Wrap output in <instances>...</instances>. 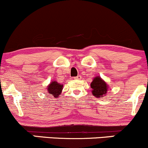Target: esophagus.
Masks as SVG:
<instances>
[{
    "label": "esophagus",
    "mask_w": 148,
    "mask_h": 148,
    "mask_svg": "<svg viewBox=\"0 0 148 148\" xmlns=\"http://www.w3.org/2000/svg\"><path fill=\"white\" fill-rule=\"evenodd\" d=\"M74 79L75 80H80L81 79V75H78L77 76H76V77H74Z\"/></svg>",
    "instance_id": "esophagus-1"
}]
</instances>
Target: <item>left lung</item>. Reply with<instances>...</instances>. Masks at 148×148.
<instances>
[{
    "label": "left lung",
    "mask_w": 148,
    "mask_h": 148,
    "mask_svg": "<svg viewBox=\"0 0 148 148\" xmlns=\"http://www.w3.org/2000/svg\"><path fill=\"white\" fill-rule=\"evenodd\" d=\"M90 87L92 94L97 98L105 96L108 90V84L99 76H97L93 79L90 84Z\"/></svg>",
    "instance_id": "left-lung-1"
}]
</instances>
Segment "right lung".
Here are the masks:
<instances>
[{
	"mask_svg": "<svg viewBox=\"0 0 148 148\" xmlns=\"http://www.w3.org/2000/svg\"><path fill=\"white\" fill-rule=\"evenodd\" d=\"M47 88L49 95H51L53 97L58 98L62 93L63 85L60 84V83H58L56 81H51V83L48 85Z\"/></svg>",
	"mask_w": 148,
	"mask_h": 148,
	"instance_id": "obj_1",
	"label": "right lung"
}]
</instances>
